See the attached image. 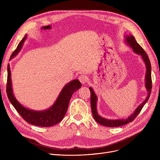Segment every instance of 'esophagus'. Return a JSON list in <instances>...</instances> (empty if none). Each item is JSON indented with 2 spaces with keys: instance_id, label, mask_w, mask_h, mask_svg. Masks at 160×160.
I'll return each instance as SVG.
<instances>
[{
  "instance_id": "esophagus-1",
  "label": "esophagus",
  "mask_w": 160,
  "mask_h": 160,
  "mask_svg": "<svg viewBox=\"0 0 160 160\" xmlns=\"http://www.w3.org/2000/svg\"><path fill=\"white\" fill-rule=\"evenodd\" d=\"M79 80L82 84H85L88 82V77L85 75H81L79 77Z\"/></svg>"
}]
</instances>
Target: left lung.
<instances>
[{
  "label": "left lung",
  "mask_w": 160,
  "mask_h": 160,
  "mask_svg": "<svg viewBox=\"0 0 160 160\" xmlns=\"http://www.w3.org/2000/svg\"><path fill=\"white\" fill-rule=\"evenodd\" d=\"M125 41L132 48L133 51L137 53V54L141 55L142 59L146 64V88L148 91V96L146 99H145L143 102L140 104L138 107L135 109L133 113H132L130 116H129L127 119H108L104 118L101 117L98 114V111H97V101H98V97L96 96L93 89L91 87L89 88V90L91 92V111L93 114L95 120L98 123L103 125L106 127H119L122 125L127 124L129 122H132L137 117L138 115L140 113V111L142 109L144 105L146 103L147 101L149 99V98L151 94L152 91V67L149 57L147 55V53L143 50V48L140 46L137 41H135V38L133 35L125 36Z\"/></svg>",
  "instance_id": "obj_1"
}]
</instances>
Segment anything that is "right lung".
<instances>
[{"mask_svg":"<svg viewBox=\"0 0 160 160\" xmlns=\"http://www.w3.org/2000/svg\"><path fill=\"white\" fill-rule=\"evenodd\" d=\"M27 38V35L25 36L21 41L19 42L17 49H15L11 56L10 59L15 57L19 51L22 49L24 42ZM7 93L9 101L14 108L17 111L21 117L27 122L34 125L40 127H51L59 123L63 119L64 116L68 108L69 101L72 95L75 91L78 90L81 87V83L78 79L72 80L69 83H67L62 88V91L57 99L55 103L51 107L45 111H34L26 108L18 102V101L14 98L11 83V70L10 66L7 67Z\"/></svg>","mask_w":160,"mask_h":160,"instance_id":"obj_1","label":"right lung"}]
</instances>
